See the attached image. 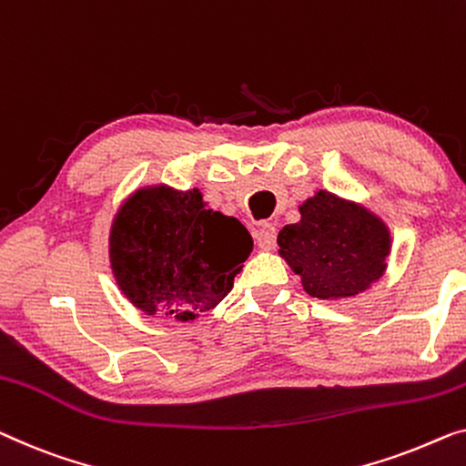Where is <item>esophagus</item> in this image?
<instances>
[{
  "instance_id": "esophagus-1",
  "label": "esophagus",
  "mask_w": 466,
  "mask_h": 466,
  "mask_svg": "<svg viewBox=\"0 0 466 466\" xmlns=\"http://www.w3.org/2000/svg\"><path fill=\"white\" fill-rule=\"evenodd\" d=\"M256 246L260 249H273L275 241H278V228H275L271 222H262L258 227V231L254 233Z\"/></svg>"
}]
</instances>
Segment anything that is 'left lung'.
Returning a JSON list of instances; mask_svg holds the SVG:
<instances>
[{"label": "left lung", "mask_w": 466, "mask_h": 466, "mask_svg": "<svg viewBox=\"0 0 466 466\" xmlns=\"http://www.w3.org/2000/svg\"><path fill=\"white\" fill-rule=\"evenodd\" d=\"M299 210L300 220L281 228L278 244L309 296L350 299L382 278L390 233L379 217L329 191H317Z\"/></svg>", "instance_id": "left-lung-1"}]
</instances>
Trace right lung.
<instances>
[{
    "label": "right lung",
    "mask_w": 466,
    "mask_h": 466,
    "mask_svg": "<svg viewBox=\"0 0 466 466\" xmlns=\"http://www.w3.org/2000/svg\"><path fill=\"white\" fill-rule=\"evenodd\" d=\"M252 238L238 218L208 210L199 188H138L111 225L109 258L126 299L147 315L193 321L231 292Z\"/></svg>",
    "instance_id": "1"
}]
</instances>
